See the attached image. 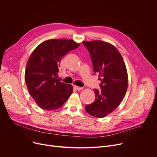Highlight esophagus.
Listing matches in <instances>:
<instances>
[{"label": "esophagus", "mask_w": 157, "mask_h": 157, "mask_svg": "<svg viewBox=\"0 0 157 157\" xmlns=\"http://www.w3.org/2000/svg\"><path fill=\"white\" fill-rule=\"evenodd\" d=\"M74 87H75V89H77V90H80L83 89V87H79V86H75Z\"/></svg>", "instance_id": "esophagus-1"}]
</instances>
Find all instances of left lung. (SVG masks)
<instances>
[{
    "mask_svg": "<svg viewBox=\"0 0 157 157\" xmlns=\"http://www.w3.org/2000/svg\"><path fill=\"white\" fill-rule=\"evenodd\" d=\"M82 43L89 52L94 73L101 77V90H94L96 99L86 106V110L92 116L103 118L115 110L125 96L128 86L126 67L112 44L101 40Z\"/></svg>",
    "mask_w": 157,
    "mask_h": 157,
    "instance_id": "left-lung-1",
    "label": "left lung"
}]
</instances>
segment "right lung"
Segmentation results:
<instances>
[{
  "label": "right lung",
  "instance_id": "right-lung-1",
  "mask_svg": "<svg viewBox=\"0 0 157 157\" xmlns=\"http://www.w3.org/2000/svg\"><path fill=\"white\" fill-rule=\"evenodd\" d=\"M79 44L71 39H51L35 48L27 62L25 80L32 98L45 110L61 108L73 92V87L57 78L61 58Z\"/></svg>",
  "mask_w": 157,
  "mask_h": 157
}]
</instances>
